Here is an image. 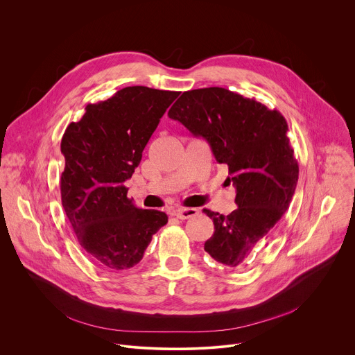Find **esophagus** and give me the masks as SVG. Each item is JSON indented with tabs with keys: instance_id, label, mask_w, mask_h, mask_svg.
I'll list each match as a JSON object with an SVG mask.
<instances>
[{
	"instance_id": "1",
	"label": "esophagus",
	"mask_w": 355,
	"mask_h": 355,
	"mask_svg": "<svg viewBox=\"0 0 355 355\" xmlns=\"http://www.w3.org/2000/svg\"><path fill=\"white\" fill-rule=\"evenodd\" d=\"M196 214H198V210L193 209V207H180L174 211V216L180 220H187V218H189L192 216H196Z\"/></svg>"
}]
</instances>
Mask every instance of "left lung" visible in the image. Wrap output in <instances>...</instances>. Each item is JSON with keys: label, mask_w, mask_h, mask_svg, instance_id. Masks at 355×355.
<instances>
[{"label": "left lung", "mask_w": 355, "mask_h": 355, "mask_svg": "<svg viewBox=\"0 0 355 355\" xmlns=\"http://www.w3.org/2000/svg\"><path fill=\"white\" fill-rule=\"evenodd\" d=\"M168 116L205 138L228 168L239 207L227 216L203 209L214 224L205 251L230 270H243L254 247L288 209L297 187L298 163L286 118L224 87L184 92Z\"/></svg>", "instance_id": "obj_1"}]
</instances>
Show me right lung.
I'll return each mask as SVG.
<instances>
[{"label":"right lung","mask_w":355,"mask_h":355,"mask_svg":"<svg viewBox=\"0 0 355 355\" xmlns=\"http://www.w3.org/2000/svg\"><path fill=\"white\" fill-rule=\"evenodd\" d=\"M180 92L128 86L87 104L61 139V200L78 243L101 268L120 272L141 262L167 214L135 207L124 182L141 163L160 118Z\"/></svg>","instance_id":"1"}]
</instances>
